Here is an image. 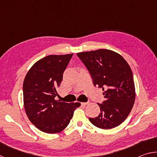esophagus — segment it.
<instances>
[{"instance_id":"esophagus-1","label":"esophagus","mask_w":157,"mask_h":157,"mask_svg":"<svg viewBox=\"0 0 157 157\" xmlns=\"http://www.w3.org/2000/svg\"><path fill=\"white\" fill-rule=\"evenodd\" d=\"M88 103L89 102H82L81 104H82V105H88Z\"/></svg>"}]
</instances>
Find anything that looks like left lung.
Wrapping results in <instances>:
<instances>
[{
  "label": "left lung",
  "mask_w": 157,
  "mask_h": 157,
  "mask_svg": "<svg viewBox=\"0 0 157 157\" xmlns=\"http://www.w3.org/2000/svg\"><path fill=\"white\" fill-rule=\"evenodd\" d=\"M88 69L94 86L102 88L105 100L98 104L100 113L89 121L100 129H112L124 122L134 104L135 86L131 68L112 50L99 49L77 53Z\"/></svg>",
  "instance_id": "1"
}]
</instances>
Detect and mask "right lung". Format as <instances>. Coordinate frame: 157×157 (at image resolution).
Wrapping results in <instances>:
<instances>
[{
    "label": "right lung",
    "instance_id": "obj_1",
    "mask_svg": "<svg viewBox=\"0 0 157 157\" xmlns=\"http://www.w3.org/2000/svg\"><path fill=\"white\" fill-rule=\"evenodd\" d=\"M73 54L48 55L34 63L23 81V103L29 120L48 134L62 132L80 103L55 100L63 73Z\"/></svg>",
    "mask_w": 157,
    "mask_h": 157
}]
</instances>
